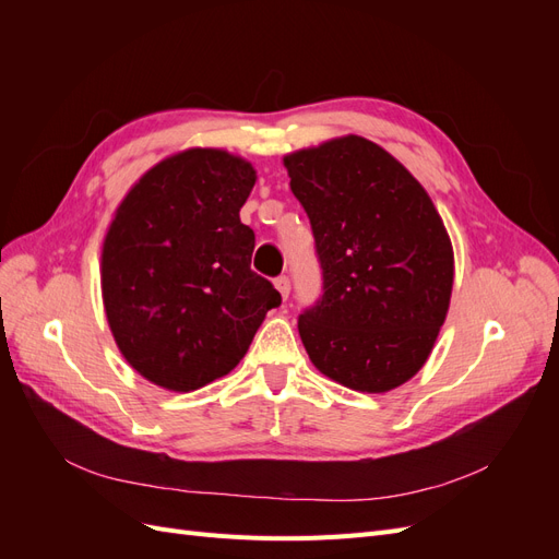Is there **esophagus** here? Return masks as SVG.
Segmentation results:
<instances>
[{
	"mask_svg": "<svg viewBox=\"0 0 559 559\" xmlns=\"http://www.w3.org/2000/svg\"><path fill=\"white\" fill-rule=\"evenodd\" d=\"M275 286H277V292L282 294L284 300L289 298V294H292V280H289V277H286V275L277 277V280H275Z\"/></svg>",
	"mask_w": 559,
	"mask_h": 559,
	"instance_id": "34e87169",
	"label": "esophagus"
}]
</instances>
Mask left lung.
<instances>
[{
    "instance_id": "1",
    "label": "left lung",
    "mask_w": 559,
    "mask_h": 559,
    "mask_svg": "<svg viewBox=\"0 0 559 559\" xmlns=\"http://www.w3.org/2000/svg\"><path fill=\"white\" fill-rule=\"evenodd\" d=\"M306 210L321 289L298 317L310 361L368 394L425 366L452 294V242L421 183L357 134L284 156Z\"/></svg>"
}]
</instances>
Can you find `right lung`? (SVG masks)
I'll return each mask as SVG.
<instances>
[{
	"mask_svg": "<svg viewBox=\"0 0 559 559\" xmlns=\"http://www.w3.org/2000/svg\"><path fill=\"white\" fill-rule=\"evenodd\" d=\"M257 170L222 148H186L132 186L103 245L114 341L142 378L193 392L228 376L280 292L251 270L240 222Z\"/></svg>",
	"mask_w": 559,
	"mask_h": 559,
	"instance_id": "add662e5",
	"label": "right lung"
}]
</instances>
